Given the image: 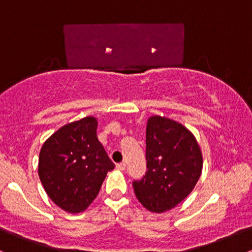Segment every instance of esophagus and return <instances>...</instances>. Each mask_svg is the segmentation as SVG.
Here are the masks:
<instances>
[{"label": "esophagus", "mask_w": 252, "mask_h": 252, "mask_svg": "<svg viewBox=\"0 0 252 252\" xmlns=\"http://www.w3.org/2000/svg\"><path fill=\"white\" fill-rule=\"evenodd\" d=\"M116 167H117L118 170H124V169H126V163L120 162V163L116 164Z\"/></svg>", "instance_id": "obj_1"}]
</instances>
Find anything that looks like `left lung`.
<instances>
[{"instance_id": "8db88e82", "label": "left lung", "mask_w": 252, "mask_h": 252, "mask_svg": "<svg viewBox=\"0 0 252 252\" xmlns=\"http://www.w3.org/2000/svg\"><path fill=\"white\" fill-rule=\"evenodd\" d=\"M147 172L132 181L136 198L147 210H172L194 189L200 178L202 156L195 137L175 121L148 120L146 132Z\"/></svg>"}]
</instances>
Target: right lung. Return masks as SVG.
<instances>
[{
	"label": "right lung",
	"instance_id": "1",
	"mask_svg": "<svg viewBox=\"0 0 252 252\" xmlns=\"http://www.w3.org/2000/svg\"><path fill=\"white\" fill-rule=\"evenodd\" d=\"M115 168L97 137V120L82 118L66 124L43 143L39 178L60 209L83 212L99 193L106 173Z\"/></svg>",
	"mask_w": 252,
	"mask_h": 252
}]
</instances>
